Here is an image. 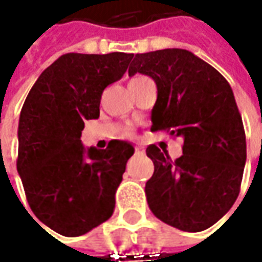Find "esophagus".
Segmentation results:
<instances>
[{
  "label": "esophagus",
  "mask_w": 262,
  "mask_h": 262,
  "mask_svg": "<svg viewBox=\"0 0 262 262\" xmlns=\"http://www.w3.org/2000/svg\"><path fill=\"white\" fill-rule=\"evenodd\" d=\"M136 153H137V155H143V153H144V147L141 146V144H137V146H136Z\"/></svg>",
  "instance_id": "esophagus-1"
}]
</instances>
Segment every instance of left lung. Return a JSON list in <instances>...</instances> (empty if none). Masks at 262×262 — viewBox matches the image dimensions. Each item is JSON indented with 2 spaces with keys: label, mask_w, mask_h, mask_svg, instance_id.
Segmentation results:
<instances>
[{
  "label": "left lung",
  "mask_w": 262,
  "mask_h": 262,
  "mask_svg": "<svg viewBox=\"0 0 262 262\" xmlns=\"http://www.w3.org/2000/svg\"><path fill=\"white\" fill-rule=\"evenodd\" d=\"M150 76L157 86L151 131L182 137V156L172 160L155 144L147 181L153 214L184 232L213 226L236 201L247 162V140L233 92L216 68L185 49L133 55L129 76Z\"/></svg>",
  "instance_id": "1"
}]
</instances>
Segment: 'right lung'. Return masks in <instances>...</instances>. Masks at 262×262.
Instances as JSON below:
<instances>
[{"label": "right lung", "mask_w": 262, "mask_h": 262, "mask_svg": "<svg viewBox=\"0 0 262 262\" xmlns=\"http://www.w3.org/2000/svg\"><path fill=\"white\" fill-rule=\"evenodd\" d=\"M133 54H66L36 80L18 121L17 170L35 216L62 236L84 235L112 216L115 192L134 147L81 144L84 121L99 118L106 87Z\"/></svg>", "instance_id": "1"}]
</instances>
